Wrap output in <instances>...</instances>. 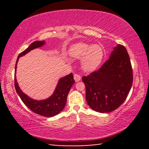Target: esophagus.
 <instances>
[{"mask_svg": "<svg viewBox=\"0 0 149 149\" xmlns=\"http://www.w3.org/2000/svg\"><path fill=\"white\" fill-rule=\"evenodd\" d=\"M74 79H75V81L76 82H77V81H79L81 79V76H80V75H79V74H74Z\"/></svg>", "mask_w": 149, "mask_h": 149, "instance_id": "34e87169", "label": "esophagus"}]
</instances>
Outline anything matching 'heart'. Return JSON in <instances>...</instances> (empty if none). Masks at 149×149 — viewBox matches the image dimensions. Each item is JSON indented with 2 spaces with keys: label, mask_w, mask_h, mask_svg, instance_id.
Segmentation results:
<instances>
[{
  "label": "heart",
  "mask_w": 149,
  "mask_h": 149,
  "mask_svg": "<svg viewBox=\"0 0 149 149\" xmlns=\"http://www.w3.org/2000/svg\"><path fill=\"white\" fill-rule=\"evenodd\" d=\"M70 54L75 58L81 59V65L85 71H93L99 66L104 56V50L99 45L84 42L75 44L70 48Z\"/></svg>",
  "instance_id": "obj_1"
}]
</instances>
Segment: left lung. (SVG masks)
I'll use <instances>...</instances> for the list:
<instances>
[{"label": "left lung", "instance_id": "obj_1", "mask_svg": "<svg viewBox=\"0 0 149 149\" xmlns=\"http://www.w3.org/2000/svg\"><path fill=\"white\" fill-rule=\"evenodd\" d=\"M82 80L88 105L96 112H110L125 101L133 84V70L125 47H116L100 68Z\"/></svg>", "mask_w": 149, "mask_h": 149}]
</instances>
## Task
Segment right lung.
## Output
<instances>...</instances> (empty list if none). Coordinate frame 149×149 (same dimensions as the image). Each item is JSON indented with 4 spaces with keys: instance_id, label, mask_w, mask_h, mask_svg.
Masks as SVG:
<instances>
[{
    "instance_id": "add662e5",
    "label": "right lung",
    "mask_w": 149,
    "mask_h": 149,
    "mask_svg": "<svg viewBox=\"0 0 149 149\" xmlns=\"http://www.w3.org/2000/svg\"><path fill=\"white\" fill-rule=\"evenodd\" d=\"M45 41H35L29 45L28 48L22 52L17 57L16 65H15V74H16L17 62L20 56H24L30 50L42 46L45 44ZM75 81L74 79V75L72 73L61 78L59 80L56 89L51 97L49 99L43 100H35L29 98L28 96L22 91L21 89L17 85L16 81V76H14V86L17 95L19 96L20 99L22 100L25 105L28 107L32 112L35 114L45 117H52L56 116L64 109L67 100V97L68 95L70 89L74 84Z\"/></svg>"
}]
</instances>
